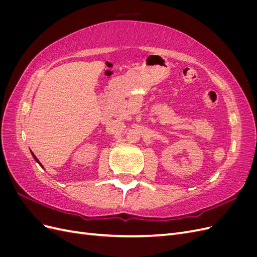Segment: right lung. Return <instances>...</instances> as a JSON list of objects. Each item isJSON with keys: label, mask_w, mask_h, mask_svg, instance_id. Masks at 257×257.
<instances>
[{"label": "right lung", "mask_w": 257, "mask_h": 257, "mask_svg": "<svg viewBox=\"0 0 257 257\" xmlns=\"http://www.w3.org/2000/svg\"><path fill=\"white\" fill-rule=\"evenodd\" d=\"M31 153H32V155H33V158H34V160H35V161H36V162H37V163H38V164H40V165H41V167H43V165H42V164H41V162H40V161H38V160H37V158H36V157H35V155H34V153H33V152H32V151H31Z\"/></svg>", "instance_id": "right-lung-1"}]
</instances>
